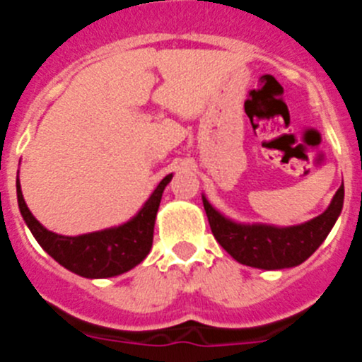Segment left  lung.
Instances as JSON below:
<instances>
[{
	"mask_svg": "<svg viewBox=\"0 0 362 362\" xmlns=\"http://www.w3.org/2000/svg\"><path fill=\"white\" fill-rule=\"evenodd\" d=\"M344 203V185L321 216L293 226L238 223L225 217L203 194V206L214 238L238 263L261 270H283L305 263L334 228Z\"/></svg>",
	"mask_w": 362,
	"mask_h": 362,
	"instance_id": "1",
	"label": "left lung"
}]
</instances>
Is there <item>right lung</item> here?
I'll return each mask as SVG.
<instances>
[{
  "label": "right lung",
  "instance_id": "right-lung-1",
  "mask_svg": "<svg viewBox=\"0 0 362 362\" xmlns=\"http://www.w3.org/2000/svg\"><path fill=\"white\" fill-rule=\"evenodd\" d=\"M170 181L172 174L163 177L139 212L127 223L98 232L81 233V235H62L45 228L32 216L25 203L19 175L16 179V192H18V206L23 221L41 248L54 261L86 279H107L132 270L148 255L163 190Z\"/></svg>",
  "mask_w": 362,
  "mask_h": 362
}]
</instances>
